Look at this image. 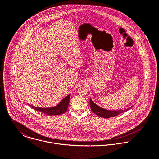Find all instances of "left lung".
<instances>
[{"mask_svg": "<svg viewBox=\"0 0 159 159\" xmlns=\"http://www.w3.org/2000/svg\"><path fill=\"white\" fill-rule=\"evenodd\" d=\"M90 107H91L92 111H93L97 116L101 117H103V118H109V117H115V116L119 115V114L125 112L127 110H129V108L125 109L124 110H113V111L105 110L104 108H102L98 107L96 104H95L92 102L91 98L90 99ZM132 107H131L130 108H131Z\"/></svg>", "mask_w": 159, "mask_h": 159, "instance_id": "1", "label": "left lung"}]
</instances>
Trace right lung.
I'll list each match as a JSON object with an SVG mask.
<instances>
[{
    "label": "right lung",
    "mask_w": 159,
    "mask_h": 159,
    "mask_svg": "<svg viewBox=\"0 0 159 159\" xmlns=\"http://www.w3.org/2000/svg\"><path fill=\"white\" fill-rule=\"evenodd\" d=\"M70 94L66 96L56 106L51 107V108H39L34 106H31L32 108L37 111L46 114L49 116H54V115H60L64 113L68 108V104L70 102Z\"/></svg>",
    "instance_id": "right-lung-1"
}]
</instances>
